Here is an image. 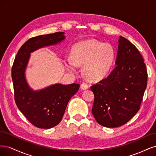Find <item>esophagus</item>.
Segmentation results:
<instances>
[{"mask_svg":"<svg viewBox=\"0 0 156 156\" xmlns=\"http://www.w3.org/2000/svg\"><path fill=\"white\" fill-rule=\"evenodd\" d=\"M88 87L89 86L85 83H82V84H81V88L82 90H87L88 88Z\"/></svg>","mask_w":156,"mask_h":156,"instance_id":"esophagus-1","label":"esophagus"}]
</instances>
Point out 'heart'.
Here are the masks:
<instances>
[{
    "label": "heart",
    "mask_w": 156,
    "mask_h": 156,
    "mask_svg": "<svg viewBox=\"0 0 156 156\" xmlns=\"http://www.w3.org/2000/svg\"><path fill=\"white\" fill-rule=\"evenodd\" d=\"M72 58L66 60V66L75 72L77 66H83L84 76L91 81H99L110 72L115 60L112 46L96 40H84L74 45L71 52Z\"/></svg>",
    "instance_id": "obj_1"
}]
</instances>
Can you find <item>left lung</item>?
<instances>
[{"mask_svg":"<svg viewBox=\"0 0 156 156\" xmlns=\"http://www.w3.org/2000/svg\"><path fill=\"white\" fill-rule=\"evenodd\" d=\"M119 42L115 68L90 87L93 116L107 127L121 126L136 115L147 85L148 73L140 52L124 37L120 36Z\"/></svg>","mask_w":156,"mask_h":156,"instance_id":"8db88e82","label":"left lung"}]
</instances>
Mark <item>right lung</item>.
<instances>
[{
	"instance_id": "obj_1",
	"label": "right lung",
	"mask_w": 156,
	"mask_h": 156,
	"mask_svg": "<svg viewBox=\"0 0 156 156\" xmlns=\"http://www.w3.org/2000/svg\"><path fill=\"white\" fill-rule=\"evenodd\" d=\"M64 32L31 37L19 49L12 68L14 99L20 111L27 119L38 128L49 129L58 125L70 98L76 94L79 84H56L40 91H33L27 84L25 71L30 53L45 46L62 41Z\"/></svg>"
}]
</instances>
